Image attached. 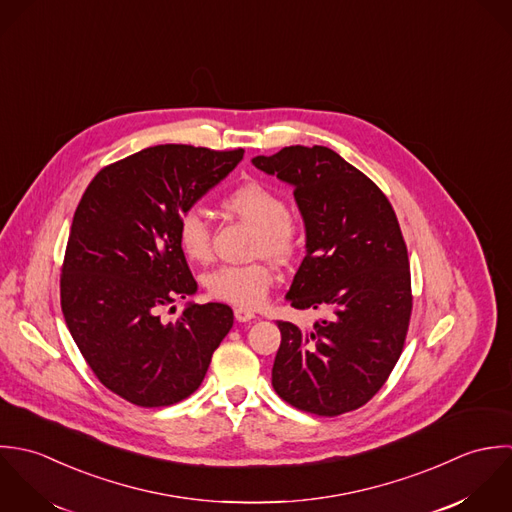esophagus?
Instances as JSON below:
<instances>
[{"instance_id": "1", "label": "esophagus", "mask_w": 512, "mask_h": 512, "mask_svg": "<svg viewBox=\"0 0 512 512\" xmlns=\"http://www.w3.org/2000/svg\"><path fill=\"white\" fill-rule=\"evenodd\" d=\"M255 318V314L251 312V310H247V308H235V320L237 322H249V320H253Z\"/></svg>"}]
</instances>
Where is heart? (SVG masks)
I'll use <instances>...</instances> for the list:
<instances>
[{"label": "heart", "mask_w": 512, "mask_h": 512, "mask_svg": "<svg viewBox=\"0 0 512 512\" xmlns=\"http://www.w3.org/2000/svg\"><path fill=\"white\" fill-rule=\"evenodd\" d=\"M221 205L235 217L257 227L255 255L277 263L291 261L301 245L299 219L289 211L285 198L259 180H247L233 188ZM178 245L196 263L211 255V233L204 213L196 207L178 217ZM205 291L211 299L239 308L261 307L275 285V271L267 263L221 265L207 273Z\"/></svg>", "instance_id": "b5f03b06"}]
</instances>
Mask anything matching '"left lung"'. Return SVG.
Instances as JSON below:
<instances>
[{
	"label": "left lung",
	"instance_id": "obj_1",
	"mask_svg": "<svg viewBox=\"0 0 512 512\" xmlns=\"http://www.w3.org/2000/svg\"><path fill=\"white\" fill-rule=\"evenodd\" d=\"M253 166L293 184L307 255L287 295L320 310L279 320L273 388L293 408L336 417L368 404L402 356L413 307L408 247L386 194L326 146H289Z\"/></svg>",
	"mask_w": 512,
	"mask_h": 512
}]
</instances>
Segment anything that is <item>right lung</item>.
Listing matches in <instances>:
<instances>
[{"mask_svg":"<svg viewBox=\"0 0 512 512\" xmlns=\"http://www.w3.org/2000/svg\"><path fill=\"white\" fill-rule=\"evenodd\" d=\"M241 158L243 148L150 146L104 166L75 209L61 267L63 316L99 382L134 406L192 396L233 326V310L221 303L190 305L174 322L160 312L198 289L178 245L180 213Z\"/></svg>","mask_w":512,"mask_h":512,"instance_id":"1","label":"right lung"}]
</instances>
